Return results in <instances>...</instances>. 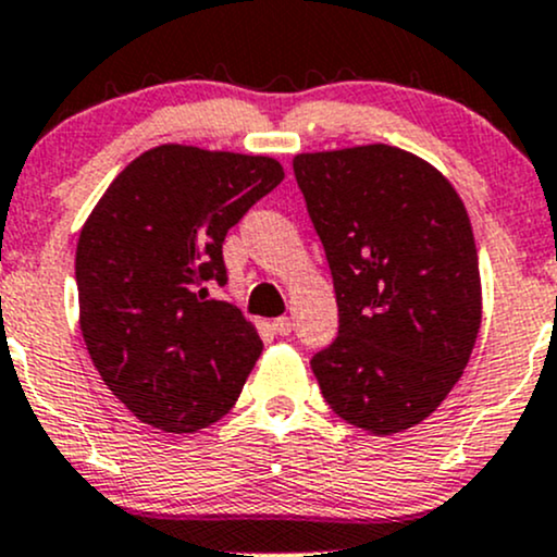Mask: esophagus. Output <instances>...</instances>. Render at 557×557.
I'll list each match as a JSON object with an SVG mask.
<instances>
[{
	"instance_id": "34e87169",
	"label": "esophagus",
	"mask_w": 557,
	"mask_h": 557,
	"mask_svg": "<svg viewBox=\"0 0 557 557\" xmlns=\"http://www.w3.org/2000/svg\"><path fill=\"white\" fill-rule=\"evenodd\" d=\"M273 332L281 334V337H286V334H292V319H286V315H281V319L273 321Z\"/></svg>"
}]
</instances>
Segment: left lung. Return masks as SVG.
Wrapping results in <instances>:
<instances>
[{"mask_svg":"<svg viewBox=\"0 0 557 557\" xmlns=\"http://www.w3.org/2000/svg\"><path fill=\"white\" fill-rule=\"evenodd\" d=\"M292 166L337 295V339L310 358L329 409L372 435L414 428L457 385L481 329L462 199L385 143L297 153Z\"/></svg>","mask_w":557,"mask_h":557,"instance_id":"obj_1","label":"left lung"}]
</instances>
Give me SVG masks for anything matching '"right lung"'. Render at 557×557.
<instances>
[{
	"label": "right lung",
	"instance_id": "right-lung-1",
	"mask_svg": "<svg viewBox=\"0 0 557 557\" xmlns=\"http://www.w3.org/2000/svg\"><path fill=\"white\" fill-rule=\"evenodd\" d=\"M284 181L271 157L166 143L124 166L76 244L79 326L109 391L140 422L196 433L228 414L262 352L223 286V242Z\"/></svg>",
	"mask_w": 557,
	"mask_h": 557
}]
</instances>
